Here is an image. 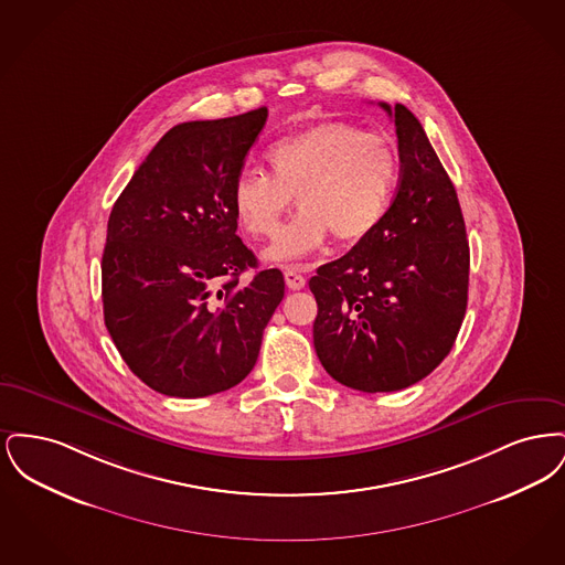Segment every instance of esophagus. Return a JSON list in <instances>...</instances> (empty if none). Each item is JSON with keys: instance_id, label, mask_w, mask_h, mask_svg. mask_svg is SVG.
I'll list each match as a JSON object with an SVG mask.
<instances>
[{"instance_id": "obj_1", "label": "esophagus", "mask_w": 565, "mask_h": 565, "mask_svg": "<svg viewBox=\"0 0 565 565\" xmlns=\"http://www.w3.org/2000/svg\"><path fill=\"white\" fill-rule=\"evenodd\" d=\"M284 277H286V286H288L290 290H302L305 284H307V279L295 269L284 270Z\"/></svg>"}]
</instances>
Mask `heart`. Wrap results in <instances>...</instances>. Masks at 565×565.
<instances>
[{
    "label": "heart",
    "mask_w": 565,
    "mask_h": 565,
    "mask_svg": "<svg viewBox=\"0 0 565 565\" xmlns=\"http://www.w3.org/2000/svg\"><path fill=\"white\" fill-rule=\"evenodd\" d=\"M267 161L270 175L258 169L235 175L231 210L247 235L270 237L296 196L300 214L265 249L275 263L305 258L330 233L341 243L366 239L385 220L401 180L396 146L345 120L277 139Z\"/></svg>",
    "instance_id": "obj_1"
}]
</instances>
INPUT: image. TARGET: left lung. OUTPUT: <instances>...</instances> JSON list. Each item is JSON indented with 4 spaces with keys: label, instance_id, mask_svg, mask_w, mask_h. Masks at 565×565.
<instances>
[{
    "label": "left lung",
    "instance_id": "obj_1",
    "mask_svg": "<svg viewBox=\"0 0 565 565\" xmlns=\"http://www.w3.org/2000/svg\"><path fill=\"white\" fill-rule=\"evenodd\" d=\"M401 182L385 220L309 279L313 345L326 373L360 392H398L449 355L468 305L470 247L457 192L403 104Z\"/></svg>",
    "mask_w": 565,
    "mask_h": 565
}]
</instances>
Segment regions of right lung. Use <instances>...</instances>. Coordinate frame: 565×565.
Here are the masks:
<instances>
[{"label": "right lung", "mask_w": 565, "mask_h": 565, "mask_svg": "<svg viewBox=\"0 0 565 565\" xmlns=\"http://www.w3.org/2000/svg\"><path fill=\"white\" fill-rule=\"evenodd\" d=\"M267 108L182 122L162 135L116 199L102 258L109 337L148 387L203 398L242 383L284 298L279 269L237 235L231 186Z\"/></svg>", "instance_id": "right-lung-1"}]
</instances>
